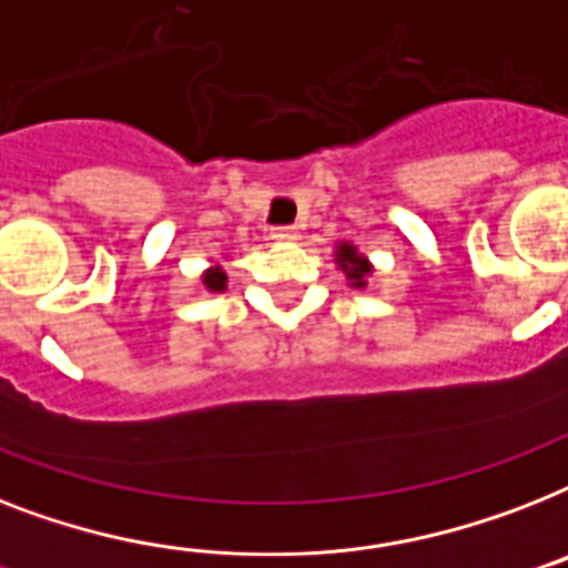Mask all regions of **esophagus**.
I'll list each match as a JSON object with an SVG mask.
<instances>
[{
	"label": "esophagus",
	"instance_id": "1",
	"mask_svg": "<svg viewBox=\"0 0 568 568\" xmlns=\"http://www.w3.org/2000/svg\"><path fill=\"white\" fill-rule=\"evenodd\" d=\"M271 236H274L276 242H297L300 230L297 227H274V233H271Z\"/></svg>",
	"mask_w": 568,
	"mask_h": 568
}]
</instances>
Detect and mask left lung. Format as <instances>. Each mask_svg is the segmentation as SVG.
Returning a JSON list of instances; mask_svg holds the SVG:
<instances>
[{"label":"left lung","mask_w":568,"mask_h":568,"mask_svg":"<svg viewBox=\"0 0 568 568\" xmlns=\"http://www.w3.org/2000/svg\"><path fill=\"white\" fill-rule=\"evenodd\" d=\"M335 260H338L341 271L347 274L349 285H356V288H364V285H367V280H364V276L371 274V262L364 260V256H358V251L353 247V244L341 242L338 253H335Z\"/></svg>","instance_id":"1"}]
</instances>
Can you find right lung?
<instances>
[{
	"instance_id": "add662e5",
	"label": "right lung",
	"mask_w": 568,
	"mask_h": 568,
	"mask_svg": "<svg viewBox=\"0 0 568 568\" xmlns=\"http://www.w3.org/2000/svg\"><path fill=\"white\" fill-rule=\"evenodd\" d=\"M224 283H227V274L221 268H210L204 274V285L210 292H224Z\"/></svg>"
}]
</instances>
